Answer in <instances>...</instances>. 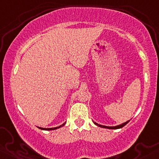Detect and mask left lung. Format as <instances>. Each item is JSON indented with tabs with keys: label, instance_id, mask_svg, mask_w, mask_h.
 Instances as JSON below:
<instances>
[{
	"label": "left lung",
	"instance_id": "obj_1",
	"mask_svg": "<svg viewBox=\"0 0 159 159\" xmlns=\"http://www.w3.org/2000/svg\"><path fill=\"white\" fill-rule=\"evenodd\" d=\"M129 121L125 122V123H123V124H121V125H116V126H105V125H98V123H94L96 124V125H98V126L102 127V128H105V129H120V128H123V126H125V125H126V124H127L128 123H129Z\"/></svg>",
	"mask_w": 159,
	"mask_h": 159
}]
</instances>
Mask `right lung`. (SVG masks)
I'll list each match as a JSON object with an SVG mask.
<instances>
[{
    "mask_svg": "<svg viewBox=\"0 0 159 159\" xmlns=\"http://www.w3.org/2000/svg\"><path fill=\"white\" fill-rule=\"evenodd\" d=\"M65 125V123L62 124L61 125H60V126L58 127H55V128H49V129H45V128H41V127H39V129H43V130H54V129H59V128H61L62 126H63V125Z\"/></svg>",
    "mask_w": 159,
    "mask_h": 159,
    "instance_id": "right-lung-1",
    "label": "right lung"
}]
</instances>
